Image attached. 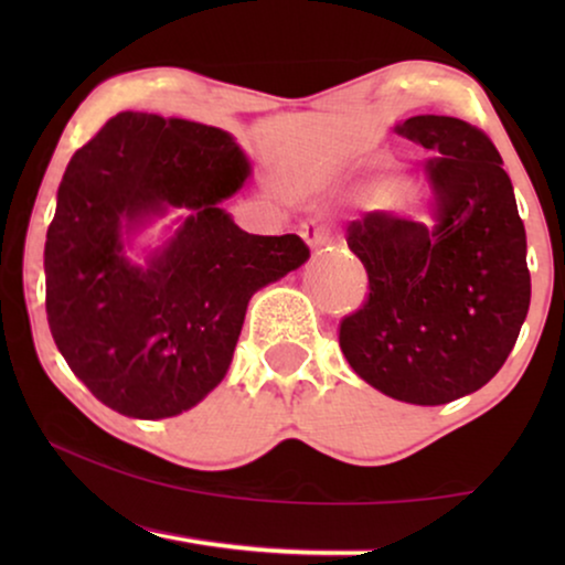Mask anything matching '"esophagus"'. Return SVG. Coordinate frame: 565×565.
<instances>
[{"label": "esophagus", "mask_w": 565, "mask_h": 565, "mask_svg": "<svg viewBox=\"0 0 565 565\" xmlns=\"http://www.w3.org/2000/svg\"><path fill=\"white\" fill-rule=\"evenodd\" d=\"M300 236L306 238L308 246H319L329 238V228L323 218H308L303 226H300Z\"/></svg>", "instance_id": "1"}]
</instances>
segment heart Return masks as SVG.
Listing matches in <instances>:
<instances>
[{
    "label": "heart",
    "mask_w": 565,
    "mask_h": 565,
    "mask_svg": "<svg viewBox=\"0 0 565 565\" xmlns=\"http://www.w3.org/2000/svg\"><path fill=\"white\" fill-rule=\"evenodd\" d=\"M375 198L388 200L393 207L406 213H422L424 207V192L414 180H393V182H377L373 188Z\"/></svg>",
    "instance_id": "b5f03b06"
}]
</instances>
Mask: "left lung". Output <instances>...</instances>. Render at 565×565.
Instances as JSON below:
<instances>
[{
	"label": "left lung",
	"instance_id": "left-lung-1",
	"mask_svg": "<svg viewBox=\"0 0 565 565\" xmlns=\"http://www.w3.org/2000/svg\"><path fill=\"white\" fill-rule=\"evenodd\" d=\"M396 134L431 151L435 226L385 211L350 223L370 292L339 323V347L385 396L439 406L483 388L512 352L530 308L527 236L481 128L414 115Z\"/></svg>",
	"mask_w": 565,
	"mask_h": 565
}]
</instances>
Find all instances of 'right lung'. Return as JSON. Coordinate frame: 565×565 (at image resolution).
I'll return each mask as SVG.
<instances>
[{
    "instance_id": "1",
    "label": "right lung",
    "mask_w": 565,
    "mask_h": 565,
    "mask_svg": "<svg viewBox=\"0 0 565 565\" xmlns=\"http://www.w3.org/2000/svg\"><path fill=\"white\" fill-rule=\"evenodd\" d=\"M249 161L226 130L120 113L68 161L45 234V313L92 396L134 419H164L223 381L254 292L308 259L296 234H246L221 203ZM169 206L183 226L134 266L121 246Z\"/></svg>"
}]
</instances>
